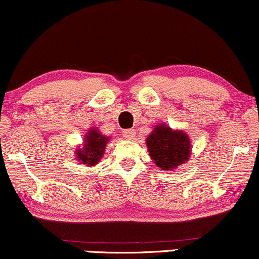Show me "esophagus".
<instances>
[{
  "label": "esophagus",
  "instance_id": "1",
  "mask_svg": "<svg viewBox=\"0 0 259 259\" xmlns=\"http://www.w3.org/2000/svg\"><path fill=\"white\" fill-rule=\"evenodd\" d=\"M122 137L126 139H133L136 137V131L135 130H124L122 131Z\"/></svg>",
  "mask_w": 259,
  "mask_h": 259
}]
</instances>
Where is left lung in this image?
<instances>
[{
	"instance_id": "left-lung-1",
	"label": "left lung",
	"mask_w": 259,
	"mask_h": 259,
	"mask_svg": "<svg viewBox=\"0 0 259 259\" xmlns=\"http://www.w3.org/2000/svg\"><path fill=\"white\" fill-rule=\"evenodd\" d=\"M150 157L162 170L169 171L188 161L191 140L183 131H173L165 124H157L146 138Z\"/></svg>"
}]
</instances>
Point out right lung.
<instances>
[{
    "mask_svg": "<svg viewBox=\"0 0 259 259\" xmlns=\"http://www.w3.org/2000/svg\"><path fill=\"white\" fill-rule=\"evenodd\" d=\"M109 138L102 136L98 128H92L86 133L82 148L76 149L75 156L82 164L95 165L100 162Z\"/></svg>",
    "mask_w": 259,
    "mask_h": 259,
    "instance_id": "1",
    "label": "right lung"
}]
</instances>
